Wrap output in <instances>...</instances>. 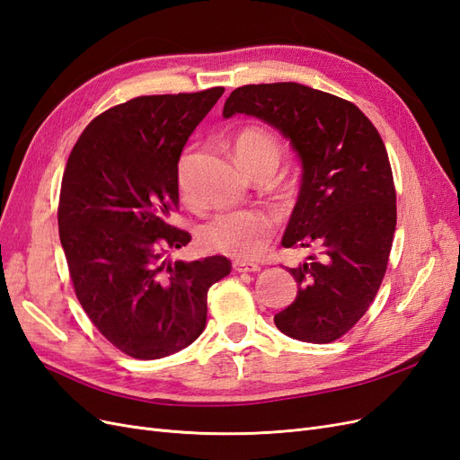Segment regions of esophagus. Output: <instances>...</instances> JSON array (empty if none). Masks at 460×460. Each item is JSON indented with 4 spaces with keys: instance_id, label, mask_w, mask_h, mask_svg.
<instances>
[{
    "instance_id": "1",
    "label": "esophagus",
    "mask_w": 460,
    "mask_h": 460,
    "mask_svg": "<svg viewBox=\"0 0 460 460\" xmlns=\"http://www.w3.org/2000/svg\"><path fill=\"white\" fill-rule=\"evenodd\" d=\"M232 267H234L235 272H257V270H261L257 262H249V261H243V259H235Z\"/></svg>"
}]
</instances>
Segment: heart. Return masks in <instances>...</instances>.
Masks as SVG:
<instances>
[{"instance_id": "b5f03b06", "label": "heart", "mask_w": 460, "mask_h": 460, "mask_svg": "<svg viewBox=\"0 0 460 460\" xmlns=\"http://www.w3.org/2000/svg\"><path fill=\"white\" fill-rule=\"evenodd\" d=\"M282 144L262 128H243L234 137V155L243 169L253 174L261 166H278L282 157ZM188 153L176 166L180 190H186ZM274 230V217L264 208H242V211L217 213L201 228V242L207 249L238 259H255L267 247Z\"/></svg>"}]
</instances>
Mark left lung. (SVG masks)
Returning <instances> with one entry per match:
<instances>
[{"label":"left lung","mask_w":460,"mask_h":460,"mask_svg":"<svg viewBox=\"0 0 460 460\" xmlns=\"http://www.w3.org/2000/svg\"><path fill=\"white\" fill-rule=\"evenodd\" d=\"M238 113L296 149L301 188L282 245L318 249L288 269L297 297L274 324L294 340L330 343L368 311L387 269L397 207L385 146L357 105L297 82L235 88L222 117Z\"/></svg>","instance_id":"left-lung-1"}]
</instances>
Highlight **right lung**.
<instances>
[{
    "mask_svg": "<svg viewBox=\"0 0 460 460\" xmlns=\"http://www.w3.org/2000/svg\"><path fill=\"white\" fill-rule=\"evenodd\" d=\"M222 93L142 95L111 107L65 166L58 220L76 297L102 336L134 358L169 357L196 341L208 288L232 270L222 255L164 257L191 240L169 225L180 153Z\"/></svg>",
    "mask_w": 460,
    "mask_h": 460,
    "instance_id": "1",
    "label": "right lung"
}]
</instances>
